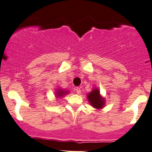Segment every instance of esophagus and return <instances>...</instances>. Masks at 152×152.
I'll return each instance as SVG.
<instances>
[{"label": "esophagus", "instance_id": "34e87169", "mask_svg": "<svg viewBox=\"0 0 152 152\" xmlns=\"http://www.w3.org/2000/svg\"><path fill=\"white\" fill-rule=\"evenodd\" d=\"M76 92L77 94H81V88L80 87H77L76 88Z\"/></svg>", "mask_w": 152, "mask_h": 152}]
</instances>
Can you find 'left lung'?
I'll use <instances>...</instances> for the list:
<instances>
[{
    "mask_svg": "<svg viewBox=\"0 0 152 152\" xmlns=\"http://www.w3.org/2000/svg\"><path fill=\"white\" fill-rule=\"evenodd\" d=\"M87 99L90 105L96 110H101L105 107V100L100 93L98 88L94 87L90 93L87 94Z\"/></svg>",
    "mask_w": 152,
    "mask_h": 152,
    "instance_id": "1",
    "label": "left lung"
}]
</instances>
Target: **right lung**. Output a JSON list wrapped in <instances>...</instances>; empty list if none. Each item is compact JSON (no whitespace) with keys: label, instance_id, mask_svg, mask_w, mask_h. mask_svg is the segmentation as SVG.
<instances>
[{"label":"right lung","instance_id":"obj_1","mask_svg":"<svg viewBox=\"0 0 152 152\" xmlns=\"http://www.w3.org/2000/svg\"><path fill=\"white\" fill-rule=\"evenodd\" d=\"M69 94L68 90H65L64 88H58L56 90V92H55V97H56L57 99L58 98H62L63 96L67 95V94Z\"/></svg>","mask_w":152,"mask_h":152}]
</instances>
